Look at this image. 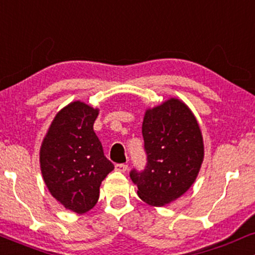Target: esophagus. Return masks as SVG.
<instances>
[{
	"label": "esophagus",
	"mask_w": 255,
	"mask_h": 255,
	"mask_svg": "<svg viewBox=\"0 0 255 255\" xmlns=\"http://www.w3.org/2000/svg\"><path fill=\"white\" fill-rule=\"evenodd\" d=\"M116 170L119 171V172H127L128 165L127 164H117L116 165Z\"/></svg>",
	"instance_id": "obj_1"
}]
</instances>
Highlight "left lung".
<instances>
[{
    "label": "left lung",
    "mask_w": 255,
    "mask_h": 255,
    "mask_svg": "<svg viewBox=\"0 0 255 255\" xmlns=\"http://www.w3.org/2000/svg\"><path fill=\"white\" fill-rule=\"evenodd\" d=\"M142 136L147 164L131 170L138 196L151 206H164L182 196L194 182L204 160V141L196 118L183 102L170 99L145 112Z\"/></svg>",
    "instance_id": "left-lung-1"
}]
</instances>
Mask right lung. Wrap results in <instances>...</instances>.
Masks as SVG:
<instances>
[{
  "instance_id": "obj_1",
  "label": "right lung",
  "mask_w": 255,
  "mask_h": 255,
  "mask_svg": "<svg viewBox=\"0 0 255 255\" xmlns=\"http://www.w3.org/2000/svg\"><path fill=\"white\" fill-rule=\"evenodd\" d=\"M99 110L76 101L56 114L43 139L39 161L50 194L76 213L96 205L100 185L114 165L94 131Z\"/></svg>"
}]
</instances>
